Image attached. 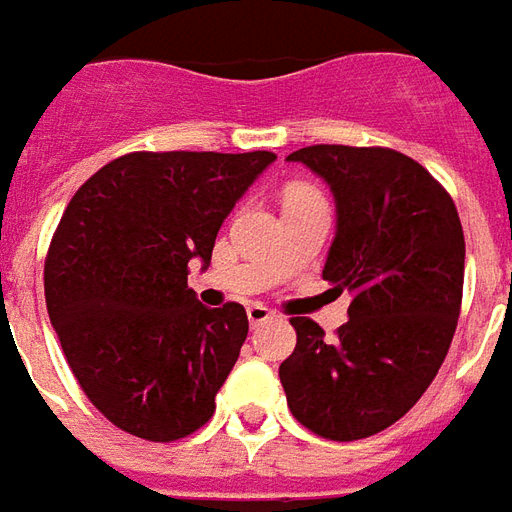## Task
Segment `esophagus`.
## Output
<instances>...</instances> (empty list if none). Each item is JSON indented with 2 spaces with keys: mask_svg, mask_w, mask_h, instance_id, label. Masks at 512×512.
<instances>
[{
  "mask_svg": "<svg viewBox=\"0 0 512 512\" xmlns=\"http://www.w3.org/2000/svg\"><path fill=\"white\" fill-rule=\"evenodd\" d=\"M246 318H249L252 326H260V323H266L268 318H271V310L263 307V304H249V307H246Z\"/></svg>",
  "mask_w": 512,
  "mask_h": 512,
  "instance_id": "34e87169",
  "label": "esophagus"
}]
</instances>
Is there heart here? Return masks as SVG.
Returning <instances> with one entry per match:
<instances>
[{
	"mask_svg": "<svg viewBox=\"0 0 512 512\" xmlns=\"http://www.w3.org/2000/svg\"><path fill=\"white\" fill-rule=\"evenodd\" d=\"M299 197H315V191L310 186H290L285 194V200H299Z\"/></svg>",
	"mask_w": 512,
	"mask_h": 512,
	"instance_id": "obj_1",
	"label": "heart"
}]
</instances>
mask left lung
I'll return each mask as SVG.
<instances>
[{
	"mask_svg": "<svg viewBox=\"0 0 512 512\" xmlns=\"http://www.w3.org/2000/svg\"><path fill=\"white\" fill-rule=\"evenodd\" d=\"M337 202L323 266L351 293L334 340L293 318L296 348L279 365L288 406L332 441L381 433L417 403L450 351L463 299V227L455 202L414 158L389 147L312 145L290 153Z\"/></svg>",
	"mask_w": 512,
	"mask_h": 512,
	"instance_id": "obj_1",
	"label": "left lung"
}]
</instances>
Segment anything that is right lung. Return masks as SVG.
<instances>
[{"label": "right lung", "instance_id": "add662e5", "mask_svg": "<svg viewBox=\"0 0 512 512\" xmlns=\"http://www.w3.org/2000/svg\"><path fill=\"white\" fill-rule=\"evenodd\" d=\"M274 153H126L82 183L51 238L43 288L73 376L112 425L175 441L213 417L249 332L235 301L202 307L189 260Z\"/></svg>", "mask_w": 512, "mask_h": 512}]
</instances>
